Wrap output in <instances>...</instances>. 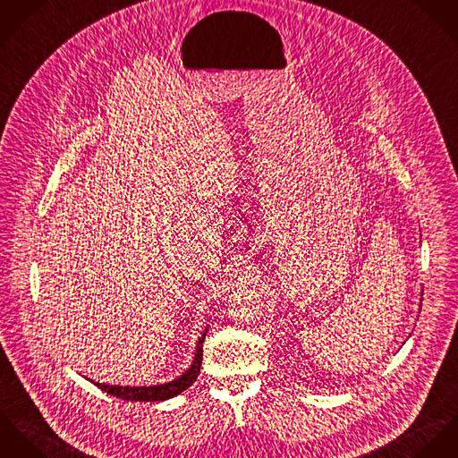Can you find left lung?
<instances>
[{
  "instance_id": "1",
  "label": "left lung",
  "mask_w": 458,
  "mask_h": 458,
  "mask_svg": "<svg viewBox=\"0 0 458 458\" xmlns=\"http://www.w3.org/2000/svg\"><path fill=\"white\" fill-rule=\"evenodd\" d=\"M420 307H421V301H420Z\"/></svg>"
}]
</instances>
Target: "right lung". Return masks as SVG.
<instances>
[{
  "label": "right lung",
  "mask_w": 458,
  "mask_h": 458,
  "mask_svg": "<svg viewBox=\"0 0 458 458\" xmlns=\"http://www.w3.org/2000/svg\"><path fill=\"white\" fill-rule=\"evenodd\" d=\"M208 325L205 327L202 335L197 341V348H195V356L191 365L175 379L166 381V383H157L151 386H123V385H106V383H95L98 388H102L103 392L110 394L112 397H119L123 401H140V403H161V401H168L179 394H182L184 390H188L193 381H197L199 374H200V367H202V355H204V341L205 334H207Z\"/></svg>",
  "instance_id": "obj_1"
}]
</instances>
